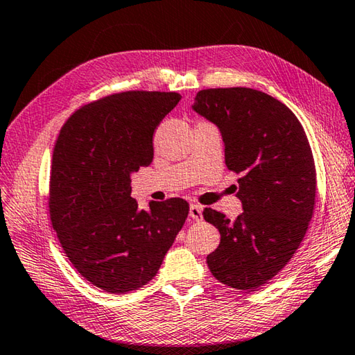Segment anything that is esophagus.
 <instances>
[{"mask_svg":"<svg viewBox=\"0 0 355 355\" xmlns=\"http://www.w3.org/2000/svg\"><path fill=\"white\" fill-rule=\"evenodd\" d=\"M201 212H203V207H201L200 205H191L189 206V217L191 218H193V220H201V218H203V214H201Z\"/></svg>","mask_w":355,"mask_h":355,"instance_id":"esophagus-1","label":"esophagus"}]
</instances>
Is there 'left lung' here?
I'll return each mask as SVG.
<instances>
[{
  "label": "left lung",
  "instance_id": "1",
  "mask_svg": "<svg viewBox=\"0 0 355 355\" xmlns=\"http://www.w3.org/2000/svg\"><path fill=\"white\" fill-rule=\"evenodd\" d=\"M218 128L243 212L235 220L206 207L221 235L206 263L240 291L263 286L286 266L308 231L315 205V166L300 121L283 103L249 87L200 90L192 104Z\"/></svg>",
  "mask_w": 355,
  "mask_h": 355
}]
</instances>
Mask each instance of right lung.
<instances>
[{
    "label": "right lung",
    "instance_id": "1",
    "mask_svg": "<svg viewBox=\"0 0 355 355\" xmlns=\"http://www.w3.org/2000/svg\"><path fill=\"white\" fill-rule=\"evenodd\" d=\"M177 92H123L86 104L55 143L51 218L75 269L94 286L126 294L157 275L189 212L183 198L138 207L130 177L154 158V132Z\"/></svg>",
    "mask_w": 355,
    "mask_h": 355
}]
</instances>
